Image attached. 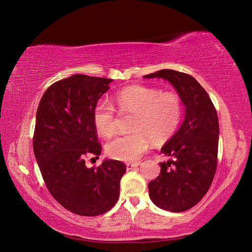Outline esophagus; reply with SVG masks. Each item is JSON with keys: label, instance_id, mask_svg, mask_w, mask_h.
Listing matches in <instances>:
<instances>
[{"label": "esophagus", "instance_id": "esophagus-1", "mask_svg": "<svg viewBox=\"0 0 252 252\" xmlns=\"http://www.w3.org/2000/svg\"><path fill=\"white\" fill-rule=\"evenodd\" d=\"M138 164H140V163H126V168L127 171H130V170H133L134 168H136Z\"/></svg>", "mask_w": 252, "mask_h": 252}]
</instances>
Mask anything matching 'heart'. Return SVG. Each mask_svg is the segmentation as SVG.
Listing matches in <instances>:
<instances>
[{
    "label": "heart",
    "instance_id": "heart-1",
    "mask_svg": "<svg viewBox=\"0 0 252 252\" xmlns=\"http://www.w3.org/2000/svg\"><path fill=\"white\" fill-rule=\"evenodd\" d=\"M115 101L122 111L133 112L129 134L116 137L107 144L106 153L112 159L134 162L145 153L149 138L160 143L173 134L182 118L181 99L172 92H159L145 85H131L115 95ZM93 122L100 135L110 137L116 132L115 107L98 101L94 107Z\"/></svg>",
    "mask_w": 252,
    "mask_h": 252
}]
</instances>
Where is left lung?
I'll use <instances>...</instances> for the list:
<instances>
[{
    "mask_svg": "<svg viewBox=\"0 0 252 252\" xmlns=\"http://www.w3.org/2000/svg\"><path fill=\"white\" fill-rule=\"evenodd\" d=\"M144 78L167 80L185 107L181 126L161 148V153L172 159L160 163L158 178L148 183L149 197L163 210H189L207 194L216 174L219 145L217 110L206 90L189 74L162 69Z\"/></svg>",
    "mask_w": 252,
    "mask_h": 252,
    "instance_id": "1",
    "label": "left lung"
}]
</instances>
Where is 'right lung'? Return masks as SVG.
<instances>
[{"mask_svg": "<svg viewBox=\"0 0 252 252\" xmlns=\"http://www.w3.org/2000/svg\"><path fill=\"white\" fill-rule=\"evenodd\" d=\"M112 79L73 74L53 83L36 110L33 152L52 196L79 216L103 215L116 205L126 165L105 159L88 168L85 157L98 159L101 146L93 122L94 107Z\"/></svg>", "mask_w": 252, "mask_h": 252, "instance_id": "obj_1", "label": "right lung"}]
</instances>
